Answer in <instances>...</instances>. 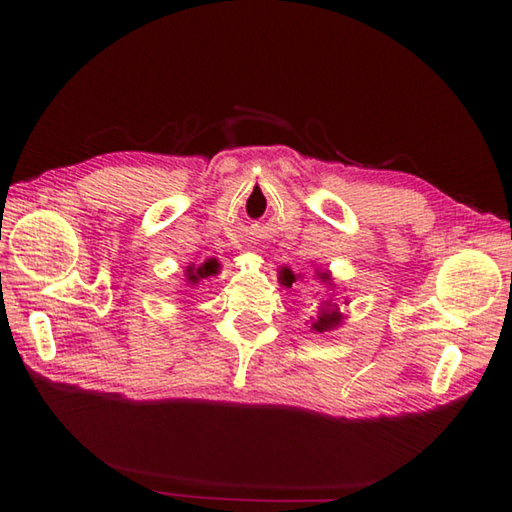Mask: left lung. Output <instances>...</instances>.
I'll return each mask as SVG.
<instances>
[{
	"mask_svg": "<svg viewBox=\"0 0 512 512\" xmlns=\"http://www.w3.org/2000/svg\"><path fill=\"white\" fill-rule=\"evenodd\" d=\"M317 277L323 281V284L332 286V275L328 273V270H323V273H319V270H317ZM279 279H281V284L290 288V286L297 281V275L292 273L290 268H281V270H279ZM343 319H345V314L339 310V306H336V303L323 301L321 308H319V317L312 319L310 330L319 332V334L330 332V330H334V328H339V325L343 323Z\"/></svg>",
	"mask_w": 512,
	"mask_h": 512,
	"instance_id": "1",
	"label": "left lung"
}]
</instances>
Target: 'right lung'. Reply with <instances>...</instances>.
Wrapping results in <instances>:
<instances>
[{"label":"right lung","mask_w":512,"mask_h":512,"mask_svg":"<svg viewBox=\"0 0 512 512\" xmlns=\"http://www.w3.org/2000/svg\"><path fill=\"white\" fill-rule=\"evenodd\" d=\"M220 273V264H217V259H206L204 264L200 266H187V279L191 286H198L200 279H206V277H213Z\"/></svg>","instance_id":"1"}]
</instances>
